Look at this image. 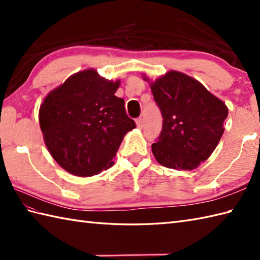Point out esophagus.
Masks as SVG:
<instances>
[{"label": "esophagus", "mask_w": 260, "mask_h": 260, "mask_svg": "<svg viewBox=\"0 0 260 260\" xmlns=\"http://www.w3.org/2000/svg\"><path fill=\"white\" fill-rule=\"evenodd\" d=\"M135 123H136V126L139 127V128H142V127H143V123H144V121H143V118H142V117H140V118H137V119L135 120Z\"/></svg>", "instance_id": "obj_1"}]
</instances>
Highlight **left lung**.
<instances>
[{"label": "left lung", "instance_id": "left-lung-1", "mask_svg": "<svg viewBox=\"0 0 260 260\" xmlns=\"http://www.w3.org/2000/svg\"><path fill=\"white\" fill-rule=\"evenodd\" d=\"M150 87L163 116V128L152 152L165 168L194 170L211 155L224 132L228 107L200 81L170 70Z\"/></svg>", "mask_w": 260, "mask_h": 260}]
</instances>
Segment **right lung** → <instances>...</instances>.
<instances>
[{
	"mask_svg": "<svg viewBox=\"0 0 260 260\" xmlns=\"http://www.w3.org/2000/svg\"><path fill=\"white\" fill-rule=\"evenodd\" d=\"M120 80L89 68L71 75L43 99L39 123L49 153L76 176H91L114 165L127 132L135 123L115 96Z\"/></svg>",
	"mask_w": 260,
	"mask_h": 260,
	"instance_id": "obj_1",
	"label": "right lung"
}]
</instances>
